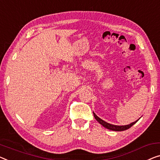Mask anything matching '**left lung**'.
<instances>
[{
  "label": "left lung",
  "mask_w": 160,
  "mask_h": 160,
  "mask_svg": "<svg viewBox=\"0 0 160 160\" xmlns=\"http://www.w3.org/2000/svg\"><path fill=\"white\" fill-rule=\"evenodd\" d=\"M93 115H94V117L96 119V121L98 122L100 124H101L103 126H104L105 128H108L109 130H112V131H115V132H121V131H125L126 129H128V128H129L132 127V126L135 124L138 121H139V118L138 120H137L134 122L133 123H131L130 124H128V125H124V126H117V125H113V124H111V123H107L106 121H105L103 120H102L101 118H100L96 114H95L94 112H93Z\"/></svg>",
  "instance_id": "obj_1"
}]
</instances>
